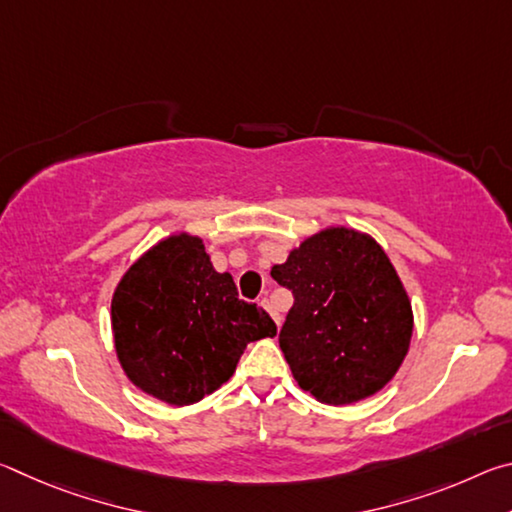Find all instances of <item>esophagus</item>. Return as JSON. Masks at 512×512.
<instances>
[{
    "label": "esophagus",
    "instance_id": "obj_1",
    "mask_svg": "<svg viewBox=\"0 0 512 512\" xmlns=\"http://www.w3.org/2000/svg\"><path fill=\"white\" fill-rule=\"evenodd\" d=\"M262 307H264V309L268 311V314H271V316H273V320H275V323H277V325H280V323H282V316H280V314H277V309L273 307V302H271V300H268V298H264V300H262Z\"/></svg>",
    "mask_w": 512,
    "mask_h": 512
}]
</instances>
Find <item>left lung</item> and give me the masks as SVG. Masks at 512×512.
I'll return each instance as SVG.
<instances>
[{
    "label": "left lung",
    "mask_w": 512,
    "mask_h": 512,
    "mask_svg": "<svg viewBox=\"0 0 512 512\" xmlns=\"http://www.w3.org/2000/svg\"><path fill=\"white\" fill-rule=\"evenodd\" d=\"M293 293L280 348L298 386L325 404H352L393 379L409 352L413 311L375 239L329 228L273 266Z\"/></svg>",
    "instance_id": "left-lung-1"
}]
</instances>
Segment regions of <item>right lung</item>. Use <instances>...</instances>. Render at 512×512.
<instances>
[{
    "label": "right lung",
    "instance_id": "right-lung-1",
    "mask_svg": "<svg viewBox=\"0 0 512 512\" xmlns=\"http://www.w3.org/2000/svg\"><path fill=\"white\" fill-rule=\"evenodd\" d=\"M121 368L137 388L187 406L232 377L250 341L275 336L273 318L216 273L203 241L176 235L137 259L112 296Z\"/></svg>",
    "mask_w": 512,
    "mask_h": 512
}]
</instances>
